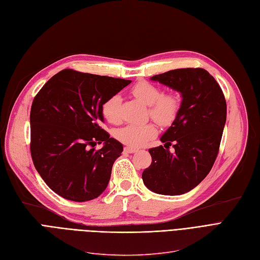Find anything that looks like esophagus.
Returning a JSON list of instances; mask_svg holds the SVG:
<instances>
[{
  "label": "esophagus",
  "instance_id": "1",
  "mask_svg": "<svg viewBox=\"0 0 260 260\" xmlns=\"http://www.w3.org/2000/svg\"><path fill=\"white\" fill-rule=\"evenodd\" d=\"M136 151H138L137 148L129 147V146H126V147L124 148V152H126V153H134V152H136Z\"/></svg>",
  "mask_w": 260,
  "mask_h": 260
}]
</instances>
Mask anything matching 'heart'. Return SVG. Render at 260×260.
Masks as SVG:
<instances>
[{
	"label": "heart",
	"instance_id": "1",
	"mask_svg": "<svg viewBox=\"0 0 260 260\" xmlns=\"http://www.w3.org/2000/svg\"><path fill=\"white\" fill-rule=\"evenodd\" d=\"M132 93L149 106V113L160 125H169L177 117L180 107V100L177 95L164 94L157 85L148 81L136 83L132 88ZM120 103L119 95H113L106 101L102 106V113L105 120L117 124L120 122ZM157 134V128L153 123L148 122L143 124H127L119 128L115 133L117 138L131 146H142L154 137Z\"/></svg>",
	"mask_w": 260,
	"mask_h": 260
}]
</instances>
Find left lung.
Instances as JSON below:
<instances>
[{
  "mask_svg": "<svg viewBox=\"0 0 260 260\" xmlns=\"http://www.w3.org/2000/svg\"><path fill=\"white\" fill-rule=\"evenodd\" d=\"M181 94V104L165 142L149 150L152 162L142 172L145 185L160 195L185 194L196 187L216 159L226 123L227 106L220 86L204 69H180L151 77ZM175 142V152L169 146Z\"/></svg>",
  "mask_w": 260,
  "mask_h": 260,
  "instance_id": "8db88e82",
  "label": "left lung"
}]
</instances>
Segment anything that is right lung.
Returning <instances> with one entry per match:
<instances>
[{"instance_id":"obj_1","label":"right lung","mask_w":260,"mask_h":260,"mask_svg":"<svg viewBox=\"0 0 260 260\" xmlns=\"http://www.w3.org/2000/svg\"><path fill=\"white\" fill-rule=\"evenodd\" d=\"M132 81L63 70L33 101L31 155L54 193L77 203L98 198L108 185L123 145L102 128V106ZM96 143L104 146L96 151Z\"/></svg>"}]
</instances>
